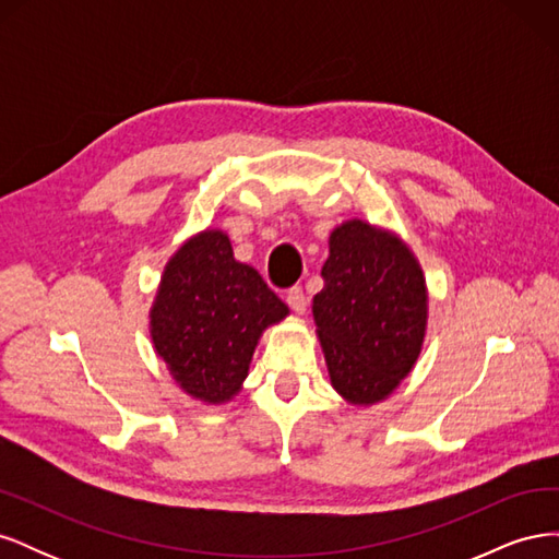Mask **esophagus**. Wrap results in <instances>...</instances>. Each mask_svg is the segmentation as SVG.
Masks as SVG:
<instances>
[{
	"label": "esophagus",
	"mask_w": 559,
	"mask_h": 559,
	"mask_svg": "<svg viewBox=\"0 0 559 559\" xmlns=\"http://www.w3.org/2000/svg\"><path fill=\"white\" fill-rule=\"evenodd\" d=\"M286 306H289L296 314H306L308 298H306V294H302L300 286H294V289L286 292Z\"/></svg>",
	"instance_id": "34e87169"
}]
</instances>
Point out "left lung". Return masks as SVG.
Here are the masks:
<instances>
[{
	"instance_id": "8db88e82",
	"label": "left lung",
	"mask_w": 559,
	"mask_h": 559,
	"mask_svg": "<svg viewBox=\"0 0 559 559\" xmlns=\"http://www.w3.org/2000/svg\"><path fill=\"white\" fill-rule=\"evenodd\" d=\"M321 280L312 319L331 386L347 403L370 408L396 392L425 347V270L399 233L347 218L329 235Z\"/></svg>"
}]
</instances>
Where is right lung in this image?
<instances>
[{
	"mask_svg": "<svg viewBox=\"0 0 559 559\" xmlns=\"http://www.w3.org/2000/svg\"><path fill=\"white\" fill-rule=\"evenodd\" d=\"M286 317L259 270L233 257L228 233L210 226L167 259L148 335L186 396L224 405L242 392L263 331Z\"/></svg>",
	"mask_w": 559,
	"mask_h": 559,
	"instance_id": "right-lung-1",
	"label": "right lung"
}]
</instances>
